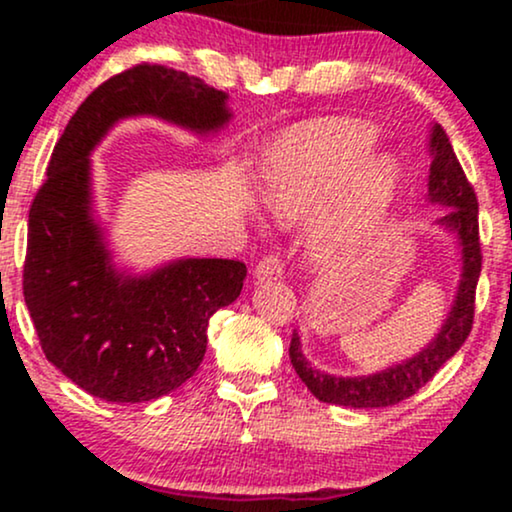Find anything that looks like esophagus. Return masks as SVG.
Wrapping results in <instances>:
<instances>
[{
	"mask_svg": "<svg viewBox=\"0 0 512 512\" xmlns=\"http://www.w3.org/2000/svg\"><path fill=\"white\" fill-rule=\"evenodd\" d=\"M284 274V264H281L279 255H267L262 257L260 264L255 267V281L262 284V281H276Z\"/></svg>",
	"mask_w": 512,
	"mask_h": 512,
	"instance_id": "34e87169",
	"label": "esophagus"
}]
</instances>
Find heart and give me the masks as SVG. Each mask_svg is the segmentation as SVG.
Wrapping results in <instances>:
<instances>
[{"label":"heart","instance_id":"obj_1","mask_svg":"<svg viewBox=\"0 0 512 512\" xmlns=\"http://www.w3.org/2000/svg\"><path fill=\"white\" fill-rule=\"evenodd\" d=\"M378 146L366 120L334 117L281 134L264 156V197L281 219L320 214L346 186L342 199L310 236V257L320 267H342L368 245L390 216L402 173L390 156L363 164Z\"/></svg>","mask_w":512,"mask_h":512}]
</instances>
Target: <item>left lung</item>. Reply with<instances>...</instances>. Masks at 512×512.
Returning <instances> with one entry per match:
<instances>
[{"label": "left lung", "mask_w": 512, "mask_h": 512, "mask_svg": "<svg viewBox=\"0 0 512 512\" xmlns=\"http://www.w3.org/2000/svg\"><path fill=\"white\" fill-rule=\"evenodd\" d=\"M428 149H431L433 158L431 173H428V199L433 204L450 207L448 214L440 216L438 223L457 233L462 248V276L448 320L443 322L436 339L416 356L380 370V373L358 375V378H339V375H330L325 370L310 366L301 351V337H298V332H293L289 346L291 363L298 378L320 402L354 409H378L399 404L402 399L414 395L416 390H421L438 373L440 366L460 351L464 339L472 332L474 296H477V281L481 274L479 202L455 151H452L448 134L440 125H433L431 129Z\"/></svg>", "instance_id": "1"}]
</instances>
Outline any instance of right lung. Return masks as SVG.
<instances>
[{
  "label": "right lung",
  "mask_w": 512,
  "mask_h": 512,
  "mask_svg": "<svg viewBox=\"0 0 512 512\" xmlns=\"http://www.w3.org/2000/svg\"><path fill=\"white\" fill-rule=\"evenodd\" d=\"M226 93L163 64L103 81L64 127L48 180L28 211L23 298L43 354L105 402H151L197 373L209 317L248 274L238 260H175L151 274L117 272L91 214V151L117 120L154 115L197 134L231 120Z\"/></svg>",
  "instance_id": "add662e5"
}]
</instances>
